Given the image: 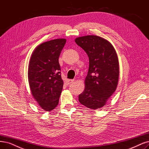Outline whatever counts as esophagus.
I'll use <instances>...</instances> for the list:
<instances>
[{
  "label": "esophagus",
  "instance_id": "1",
  "mask_svg": "<svg viewBox=\"0 0 149 149\" xmlns=\"http://www.w3.org/2000/svg\"><path fill=\"white\" fill-rule=\"evenodd\" d=\"M73 82H74V79H68L67 81V83H68V84H70L71 83H73Z\"/></svg>",
  "mask_w": 149,
  "mask_h": 149
}]
</instances>
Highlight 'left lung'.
I'll return each mask as SVG.
<instances>
[{"label":"left lung","instance_id":"obj_1","mask_svg":"<svg viewBox=\"0 0 149 149\" xmlns=\"http://www.w3.org/2000/svg\"><path fill=\"white\" fill-rule=\"evenodd\" d=\"M89 60L85 88L79 95V101L91 109L105 105L114 93L119 79V62L116 51L110 42L97 36H86L75 39Z\"/></svg>","mask_w":149,"mask_h":149}]
</instances>
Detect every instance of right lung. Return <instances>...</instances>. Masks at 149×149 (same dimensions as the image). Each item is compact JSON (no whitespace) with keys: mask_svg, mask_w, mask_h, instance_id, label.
I'll use <instances>...</instances> for the list:
<instances>
[{"mask_svg":"<svg viewBox=\"0 0 149 149\" xmlns=\"http://www.w3.org/2000/svg\"><path fill=\"white\" fill-rule=\"evenodd\" d=\"M65 43V39L42 43L30 58L28 72L30 89L39 106L47 111L57 106L63 89L58 58Z\"/></svg>","mask_w":149,"mask_h":149,"instance_id":"1","label":"right lung"}]
</instances>
